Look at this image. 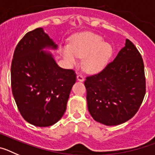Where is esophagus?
<instances>
[{
	"instance_id": "obj_1",
	"label": "esophagus",
	"mask_w": 155,
	"mask_h": 155,
	"mask_svg": "<svg viewBox=\"0 0 155 155\" xmlns=\"http://www.w3.org/2000/svg\"><path fill=\"white\" fill-rule=\"evenodd\" d=\"M77 80L79 81H84V77L82 76V75L78 74V76H77Z\"/></svg>"
}]
</instances>
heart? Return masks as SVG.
<instances>
[{"instance_id":"1","label":"heart","mask_w":155,"mask_h":155,"mask_svg":"<svg viewBox=\"0 0 155 155\" xmlns=\"http://www.w3.org/2000/svg\"><path fill=\"white\" fill-rule=\"evenodd\" d=\"M61 53L71 66L78 63V58L84 59V67L87 71L95 73L103 69L113 54V47L95 34L83 33L72 38L71 45L63 46Z\"/></svg>"}]
</instances>
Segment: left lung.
Here are the masks:
<instances>
[{
  "label": "left lung",
  "instance_id": "1",
  "mask_svg": "<svg viewBox=\"0 0 155 155\" xmlns=\"http://www.w3.org/2000/svg\"><path fill=\"white\" fill-rule=\"evenodd\" d=\"M87 109L95 121L116 126L130 120L139 109L146 92L144 66L131 41L101 72L87 77Z\"/></svg>",
  "mask_w": 155,
  "mask_h": 155
}]
</instances>
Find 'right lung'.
<instances>
[{
  "label": "right lung",
  "instance_id": "obj_1",
  "mask_svg": "<svg viewBox=\"0 0 155 155\" xmlns=\"http://www.w3.org/2000/svg\"><path fill=\"white\" fill-rule=\"evenodd\" d=\"M44 48L57 49L42 28L27 32L18 43L11 68L12 94L19 112L28 123L46 127L61 120L67 109L73 70L59 67Z\"/></svg>",
  "mask_w": 155,
  "mask_h": 155
}]
</instances>
